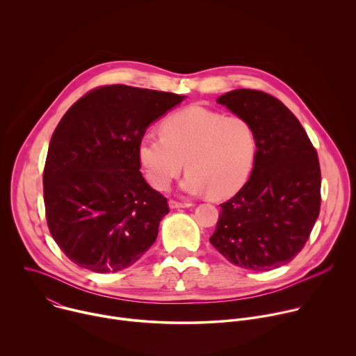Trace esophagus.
Segmentation results:
<instances>
[{
    "label": "esophagus",
    "instance_id": "1",
    "mask_svg": "<svg viewBox=\"0 0 356 356\" xmlns=\"http://www.w3.org/2000/svg\"><path fill=\"white\" fill-rule=\"evenodd\" d=\"M190 206H191V202H180V201H175V200L169 201L170 209H187Z\"/></svg>",
    "mask_w": 356,
    "mask_h": 356
}]
</instances>
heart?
<instances>
[{
	"label": "heart",
	"instance_id": "1",
	"mask_svg": "<svg viewBox=\"0 0 356 356\" xmlns=\"http://www.w3.org/2000/svg\"><path fill=\"white\" fill-rule=\"evenodd\" d=\"M257 154V132L246 118L200 106L169 115L161 124V136L146 135L138 143V159L152 187L166 190L186 162L181 190L210 191L217 198L245 184Z\"/></svg>",
	"mask_w": 356,
	"mask_h": 356
}]
</instances>
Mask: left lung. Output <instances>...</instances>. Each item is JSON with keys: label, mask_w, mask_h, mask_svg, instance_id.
Returning a JSON list of instances; mask_svg holds the SVG:
<instances>
[{"label": "left lung", "mask_w": 356, "mask_h": 356, "mask_svg": "<svg viewBox=\"0 0 356 356\" xmlns=\"http://www.w3.org/2000/svg\"><path fill=\"white\" fill-rule=\"evenodd\" d=\"M217 103L252 124L258 154L249 180L220 204L210 242L242 269L280 268L306 245L320 214L317 152L294 114L270 94L239 88Z\"/></svg>", "instance_id": "left-lung-1"}]
</instances>
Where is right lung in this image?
<instances>
[{
  "label": "right lung",
  "instance_id": "add662e5",
  "mask_svg": "<svg viewBox=\"0 0 356 356\" xmlns=\"http://www.w3.org/2000/svg\"><path fill=\"white\" fill-rule=\"evenodd\" d=\"M184 95L124 84L91 90L67 110L50 139L43 200L50 234L80 268L110 273L154 245L168 200L139 172L146 128Z\"/></svg>",
  "mask_w": 356,
  "mask_h": 356
}]
</instances>
